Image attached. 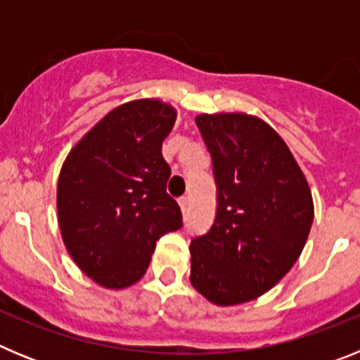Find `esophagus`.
Segmentation results:
<instances>
[{
    "label": "esophagus",
    "mask_w": 360,
    "mask_h": 360,
    "mask_svg": "<svg viewBox=\"0 0 360 360\" xmlns=\"http://www.w3.org/2000/svg\"><path fill=\"white\" fill-rule=\"evenodd\" d=\"M178 205H180L182 212H186L187 207H189V198H187V196H182V198H178Z\"/></svg>",
    "instance_id": "1"
}]
</instances>
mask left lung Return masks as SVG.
<instances>
[{"label": "left lung", "instance_id": "left-lung-1", "mask_svg": "<svg viewBox=\"0 0 360 360\" xmlns=\"http://www.w3.org/2000/svg\"><path fill=\"white\" fill-rule=\"evenodd\" d=\"M212 157L218 212L191 241V285L209 303L234 307L278 285L304 249L314 200L287 142L241 111L200 113Z\"/></svg>", "mask_w": 360, "mask_h": 360}]
</instances>
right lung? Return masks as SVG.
<instances>
[{
	"instance_id": "right-lung-1",
	"label": "right lung",
	"mask_w": 360,
	"mask_h": 360,
	"mask_svg": "<svg viewBox=\"0 0 360 360\" xmlns=\"http://www.w3.org/2000/svg\"><path fill=\"white\" fill-rule=\"evenodd\" d=\"M176 110L160 98L113 108L68 153L57 180V219L75 265L98 287L122 290L148 270L157 240L182 227L165 193L162 142Z\"/></svg>"
}]
</instances>
